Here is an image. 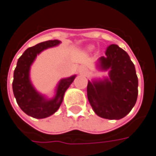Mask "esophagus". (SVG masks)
I'll use <instances>...</instances> for the list:
<instances>
[{"mask_svg":"<svg viewBox=\"0 0 156 156\" xmlns=\"http://www.w3.org/2000/svg\"><path fill=\"white\" fill-rule=\"evenodd\" d=\"M87 72H88V70H87V69L86 67H84V66L81 67V69H80V74H81V75H86L87 74Z\"/></svg>","mask_w":156,"mask_h":156,"instance_id":"34e87169","label":"esophagus"}]
</instances>
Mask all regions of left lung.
<instances>
[{
	"label": "left lung",
	"mask_w": 156,
	"mask_h": 156,
	"mask_svg": "<svg viewBox=\"0 0 156 156\" xmlns=\"http://www.w3.org/2000/svg\"><path fill=\"white\" fill-rule=\"evenodd\" d=\"M105 54L97 60L96 67L101 71H108V76L88 81L87 99L98 116L120 120L136 102L138 78L134 63L119 46L112 44Z\"/></svg>",
	"instance_id": "obj_1"
}]
</instances>
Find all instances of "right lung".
<instances>
[{
	"instance_id": "1",
	"label": "right lung",
	"mask_w": 156,
	"mask_h": 156,
	"mask_svg": "<svg viewBox=\"0 0 156 156\" xmlns=\"http://www.w3.org/2000/svg\"><path fill=\"white\" fill-rule=\"evenodd\" d=\"M61 43L58 40L47 41L37 45L28 48L17 62L14 72L13 92L17 104L21 109L29 116L43 119L56 112L62 103L66 90L74 81L76 75L61 79L58 82L55 95L48 98L38 92L30 80V69L37 55L45 49L56 47Z\"/></svg>"
}]
</instances>
